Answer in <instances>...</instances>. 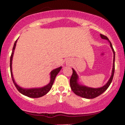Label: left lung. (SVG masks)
Wrapping results in <instances>:
<instances>
[{"instance_id":"left-lung-1","label":"left lung","mask_w":125,"mask_h":125,"mask_svg":"<svg viewBox=\"0 0 125 125\" xmlns=\"http://www.w3.org/2000/svg\"><path fill=\"white\" fill-rule=\"evenodd\" d=\"M100 37H102V39L109 40V39H108L106 36H104V35L102 34H100ZM109 42L110 43V46L111 47L112 50H113V53H114L113 71H112L111 76L109 81L108 82V83L104 86L99 88H92L85 86H82V85H80L77 83L78 75L74 69H73V74H72L71 77L70 82L71 88L72 91L74 92L75 94L80 97H82L85 98V99H94V98L99 96L100 95H101L102 93H104L108 89L110 84L111 83L112 80L113 79V77H114V70H115V51H114V49H113V45H112L111 42Z\"/></svg>"}]
</instances>
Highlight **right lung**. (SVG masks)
Here are the masks:
<instances>
[{
	"label": "right lung",
	"instance_id": "right-lung-1",
	"mask_svg": "<svg viewBox=\"0 0 125 125\" xmlns=\"http://www.w3.org/2000/svg\"><path fill=\"white\" fill-rule=\"evenodd\" d=\"M17 41V40H16L14 44L12 53H11V57H10V71H11V77H12V82H13L15 86L17 88V90H18L21 94H23V95H26V96L31 98H39L40 97L43 96L45 94H47V93L50 91V89H51L52 85H53L54 82L55 77H56V75H57L58 73H59V71H60V70L62 69V67H59L58 68L55 69V70H52V71L51 72V81H50V83L48 84V85H46L45 86L42 87V88H32V89H24V88H22L21 87L19 86L16 83V82H14V80L13 75H12V66H11V65H12V57H13L14 51Z\"/></svg>",
	"mask_w": 125,
	"mask_h": 125
}]
</instances>
